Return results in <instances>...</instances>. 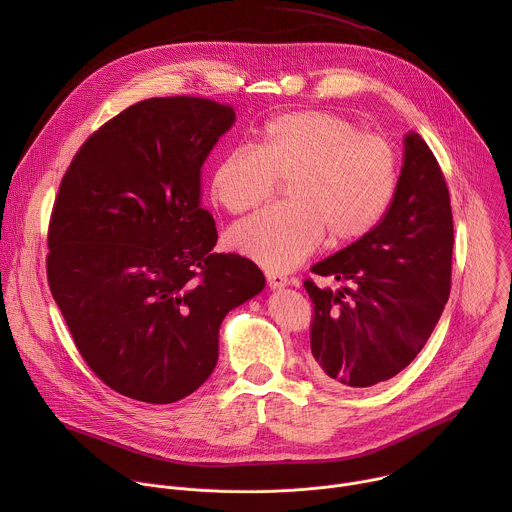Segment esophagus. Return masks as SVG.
<instances>
[{
  "label": "esophagus",
  "instance_id": "esophagus-1",
  "mask_svg": "<svg viewBox=\"0 0 512 512\" xmlns=\"http://www.w3.org/2000/svg\"><path fill=\"white\" fill-rule=\"evenodd\" d=\"M265 277H267V285H269V287H273V289H277V287H285V285L289 283V279H287L283 273H277V271H267V273H265Z\"/></svg>",
  "mask_w": 512,
  "mask_h": 512
}]
</instances>
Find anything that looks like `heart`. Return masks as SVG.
I'll return each mask as SVG.
<instances>
[{
  "instance_id": "b5f03b06",
  "label": "heart",
  "mask_w": 512,
  "mask_h": 512,
  "mask_svg": "<svg viewBox=\"0 0 512 512\" xmlns=\"http://www.w3.org/2000/svg\"><path fill=\"white\" fill-rule=\"evenodd\" d=\"M287 182V206L235 225L229 245L263 265L287 271L324 241L344 245L369 235L389 210L399 184L395 145L330 111L269 119L257 148H235L216 164L210 192L231 214L259 208Z\"/></svg>"
}]
</instances>
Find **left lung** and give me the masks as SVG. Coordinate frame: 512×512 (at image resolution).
I'll return each instance as SVG.
<instances>
[{"label": "left lung", "instance_id": "obj_1", "mask_svg": "<svg viewBox=\"0 0 512 512\" xmlns=\"http://www.w3.org/2000/svg\"><path fill=\"white\" fill-rule=\"evenodd\" d=\"M454 225L444 172L419 133L405 137L395 198L381 223L312 267L350 281L304 287L312 300V369L322 381L364 389L389 381L419 354L452 287Z\"/></svg>", "mask_w": 512, "mask_h": 512}]
</instances>
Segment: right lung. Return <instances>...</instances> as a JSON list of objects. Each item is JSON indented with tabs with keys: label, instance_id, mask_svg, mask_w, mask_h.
Here are the masks:
<instances>
[{
	"label": "right lung",
	"instance_id": "1",
	"mask_svg": "<svg viewBox=\"0 0 512 512\" xmlns=\"http://www.w3.org/2000/svg\"><path fill=\"white\" fill-rule=\"evenodd\" d=\"M235 121L204 97L139 101L66 168L48 223L52 298L89 369L113 391L166 405L214 371L218 328L257 296L261 269L214 253L202 164Z\"/></svg>",
	"mask_w": 512,
	"mask_h": 512
}]
</instances>
